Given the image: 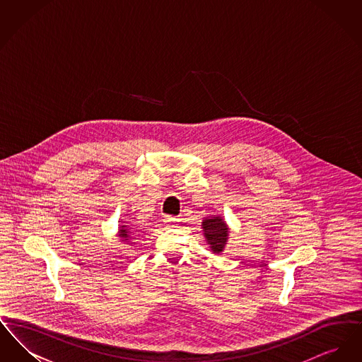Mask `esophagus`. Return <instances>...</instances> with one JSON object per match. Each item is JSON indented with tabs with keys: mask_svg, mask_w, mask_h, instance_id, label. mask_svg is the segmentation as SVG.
<instances>
[{
	"mask_svg": "<svg viewBox=\"0 0 362 362\" xmlns=\"http://www.w3.org/2000/svg\"><path fill=\"white\" fill-rule=\"evenodd\" d=\"M164 225L167 228H176L177 226V220L175 217H165L164 218Z\"/></svg>",
	"mask_w": 362,
	"mask_h": 362,
	"instance_id": "esophagus-1",
	"label": "esophagus"
}]
</instances>
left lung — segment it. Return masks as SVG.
<instances>
[{
	"label": "left lung",
	"mask_w": 362,
	"mask_h": 362,
	"mask_svg": "<svg viewBox=\"0 0 362 362\" xmlns=\"http://www.w3.org/2000/svg\"><path fill=\"white\" fill-rule=\"evenodd\" d=\"M202 229L204 236L206 238L207 244L210 245L213 254L223 252L229 236V228L223 220V217H207L202 221Z\"/></svg>",
	"instance_id": "left-lung-1"
}]
</instances>
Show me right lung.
I'll use <instances>...</instances> for the list:
<instances>
[{"label": "right lung", "mask_w": 362, "mask_h": 362, "mask_svg": "<svg viewBox=\"0 0 362 362\" xmlns=\"http://www.w3.org/2000/svg\"><path fill=\"white\" fill-rule=\"evenodd\" d=\"M118 236L121 238L122 241H127V243H132V244H133V241L130 240H136L134 238H138L137 235H134V232H132L130 228L126 226V225H121V226H119V233H118Z\"/></svg>", "instance_id": "add662e5"}]
</instances>
